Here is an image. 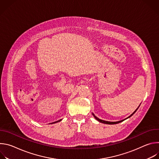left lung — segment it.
Instances as JSON below:
<instances>
[{
	"instance_id": "obj_1",
	"label": "left lung",
	"mask_w": 159,
	"mask_h": 159,
	"mask_svg": "<svg viewBox=\"0 0 159 159\" xmlns=\"http://www.w3.org/2000/svg\"><path fill=\"white\" fill-rule=\"evenodd\" d=\"M139 108V107H138ZM138 108L137 109H136L133 113H132V114L129 116V117H128L127 118H129V117H131L133 114H134V113L136 112V111H137V110L138 109ZM93 116H94V118L98 121H99V122H101V123H104V124H108V125H114V124H117V123H121V122H122V121H123L124 120H125L126 119H125V120H121V121H116V122H110V121H104V120H100V119H99L98 118H97L94 114H93Z\"/></svg>"
}]
</instances>
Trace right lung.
Returning <instances> with one entry per match:
<instances>
[{
	"label": "right lung",
	"instance_id": "1",
	"mask_svg": "<svg viewBox=\"0 0 159 159\" xmlns=\"http://www.w3.org/2000/svg\"><path fill=\"white\" fill-rule=\"evenodd\" d=\"M61 120H61H58V121H55V122H53V123H57V122H59V121H60Z\"/></svg>",
	"mask_w": 159,
	"mask_h": 159
}]
</instances>
